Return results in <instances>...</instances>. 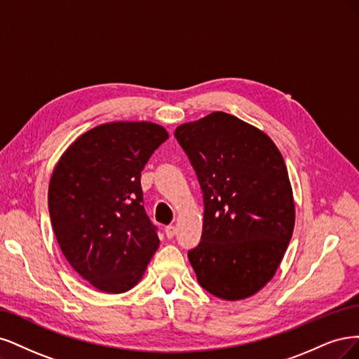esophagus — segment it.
Instances as JSON below:
<instances>
[{
	"instance_id": "34e87169",
	"label": "esophagus",
	"mask_w": 359,
	"mask_h": 359,
	"mask_svg": "<svg viewBox=\"0 0 359 359\" xmlns=\"http://www.w3.org/2000/svg\"><path fill=\"white\" fill-rule=\"evenodd\" d=\"M165 236L167 238H172L176 236V226L175 225H168L165 226Z\"/></svg>"
}]
</instances>
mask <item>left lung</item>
I'll list each match as a JSON object with an SVG mask.
<instances>
[{
	"label": "left lung",
	"mask_w": 359,
	"mask_h": 359,
	"mask_svg": "<svg viewBox=\"0 0 359 359\" xmlns=\"http://www.w3.org/2000/svg\"><path fill=\"white\" fill-rule=\"evenodd\" d=\"M204 200L203 234L188 252L198 283L236 302L274 276L295 224L291 182L279 149L255 126L224 111L179 125Z\"/></svg>",
	"instance_id": "obj_1"
}]
</instances>
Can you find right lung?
<instances>
[{"mask_svg": "<svg viewBox=\"0 0 359 359\" xmlns=\"http://www.w3.org/2000/svg\"><path fill=\"white\" fill-rule=\"evenodd\" d=\"M168 138L152 122H110L68 147L52 172L49 213L64 257L92 286L130 291L159 246L142 170Z\"/></svg>", "mask_w": 359, "mask_h": 359, "instance_id": "obj_1", "label": "right lung"}]
</instances>
